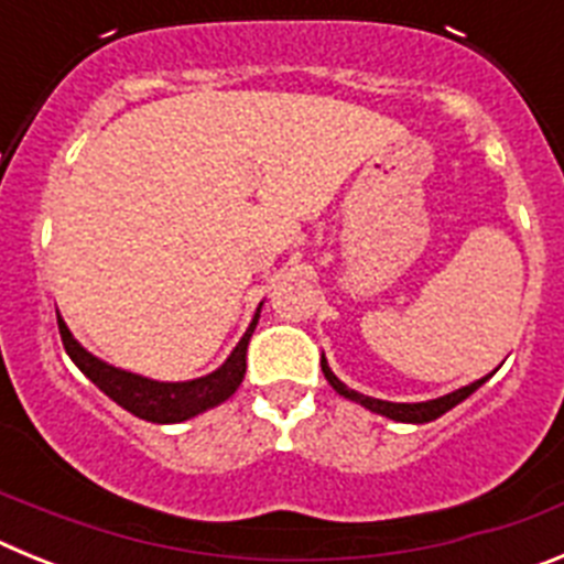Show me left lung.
Masks as SVG:
<instances>
[{
	"instance_id": "obj_1",
	"label": "left lung",
	"mask_w": 564,
	"mask_h": 564,
	"mask_svg": "<svg viewBox=\"0 0 564 564\" xmlns=\"http://www.w3.org/2000/svg\"><path fill=\"white\" fill-rule=\"evenodd\" d=\"M322 372H325L327 383H330L333 390L338 392V395H344L347 401H356L361 403L364 410L376 412V415H383L390 417V421H398V423H430L435 421V417L446 415L449 410H455L457 403L466 401L471 392H477L482 387V383L488 381V378L495 376V372H488V376L477 378V381H471L468 387H460V390L449 392V395H441V398H432V401H417V403H392V401H381V398H370L364 395V392H356L350 390L347 383L338 381L336 372L330 370V364H327V358L322 356Z\"/></svg>"
}]
</instances>
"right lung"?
Wrapping results in <instances>:
<instances>
[{
	"instance_id": "right-lung-1",
	"label": "right lung",
	"mask_w": 564,
	"mask_h": 564,
	"mask_svg": "<svg viewBox=\"0 0 564 564\" xmlns=\"http://www.w3.org/2000/svg\"><path fill=\"white\" fill-rule=\"evenodd\" d=\"M259 311H262V302H259L251 325L242 333V338L237 341L231 356L214 372H208L203 378H192V381H154V378L112 367V364L101 361L98 356L84 350L82 344L76 341V336L69 333V327L64 325V318L58 313L56 316L64 350H67L73 364H76L89 381L96 383L104 395H109L118 406L132 412L134 417H143V421L181 423L194 415H200V412L220 406L223 401H228L237 392V387L246 378V350L248 341H251L253 327L259 322Z\"/></svg>"
}]
</instances>
